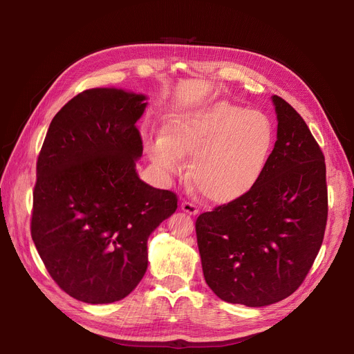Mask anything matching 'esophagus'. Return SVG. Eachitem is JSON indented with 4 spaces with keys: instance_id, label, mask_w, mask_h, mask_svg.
I'll list each match as a JSON object with an SVG mask.
<instances>
[{
    "instance_id": "obj_1",
    "label": "esophagus",
    "mask_w": 354,
    "mask_h": 354,
    "mask_svg": "<svg viewBox=\"0 0 354 354\" xmlns=\"http://www.w3.org/2000/svg\"><path fill=\"white\" fill-rule=\"evenodd\" d=\"M181 209H183L187 214H190V216H196L198 211H199L194 202H187V201L181 202Z\"/></svg>"
}]
</instances>
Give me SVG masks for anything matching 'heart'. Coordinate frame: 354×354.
Returning a JSON list of instances; mask_svg holds the SVG:
<instances>
[{
    "instance_id": "obj_1",
    "label": "heart",
    "mask_w": 354,
    "mask_h": 354,
    "mask_svg": "<svg viewBox=\"0 0 354 354\" xmlns=\"http://www.w3.org/2000/svg\"><path fill=\"white\" fill-rule=\"evenodd\" d=\"M273 143V127L263 112L218 102L177 118L147 152L169 174H183L185 156L192 158V183L208 201L230 203L259 183Z\"/></svg>"
}]
</instances>
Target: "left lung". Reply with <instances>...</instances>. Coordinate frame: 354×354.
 <instances>
[{
	"mask_svg": "<svg viewBox=\"0 0 354 354\" xmlns=\"http://www.w3.org/2000/svg\"><path fill=\"white\" fill-rule=\"evenodd\" d=\"M277 140L259 183L196 218L205 282L227 303L263 307L295 292L328 220L322 149L291 104L273 95Z\"/></svg>",
	"mask_w": 354,
	"mask_h": 354,
	"instance_id": "1",
	"label": "left lung"
}]
</instances>
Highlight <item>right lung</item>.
I'll return each mask as SVG.
<instances>
[{
  "instance_id": "1",
  "label": "right lung",
  "mask_w": 354,
  "mask_h": 354,
  "mask_svg": "<svg viewBox=\"0 0 354 354\" xmlns=\"http://www.w3.org/2000/svg\"><path fill=\"white\" fill-rule=\"evenodd\" d=\"M146 97L116 88L75 95L53 118L37 160L30 234L63 291L88 304L120 301L147 269V238L177 195L136 173V122Z\"/></svg>"
}]
</instances>
